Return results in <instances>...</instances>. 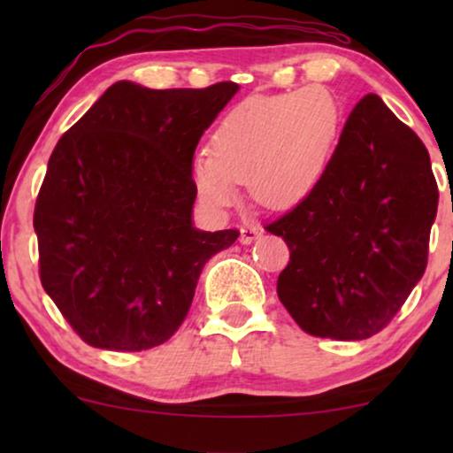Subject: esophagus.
I'll return each instance as SVG.
<instances>
[{
	"label": "esophagus",
	"instance_id": "34e87169",
	"mask_svg": "<svg viewBox=\"0 0 453 453\" xmlns=\"http://www.w3.org/2000/svg\"><path fill=\"white\" fill-rule=\"evenodd\" d=\"M262 233H264L262 226H257V225H247V226L241 228V237H239V241H241V243H243V245H250V243H253V241H256Z\"/></svg>",
	"mask_w": 453,
	"mask_h": 453
}]
</instances>
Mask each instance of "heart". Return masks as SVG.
<instances>
[{"label":"heart","instance_id":"b5f03b06","mask_svg":"<svg viewBox=\"0 0 453 453\" xmlns=\"http://www.w3.org/2000/svg\"><path fill=\"white\" fill-rule=\"evenodd\" d=\"M340 127V103L321 86L250 98L214 129L212 150L191 158L197 196L212 212H225L241 200L239 183H247L259 206H295L319 185Z\"/></svg>","mask_w":453,"mask_h":453}]
</instances>
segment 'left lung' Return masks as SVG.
<instances>
[{
  "mask_svg": "<svg viewBox=\"0 0 453 453\" xmlns=\"http://www.w3.org/2000/svg\"><path fill=\"white\" fill-rule=\"evenodd\" d=\"M437 202L418 135L377 95L361 98L318 188L265 226L290 250L278 299L311 336H373L425 274Z\"/></svg>",
  "mask_w": 453,
  "mask_h": 453,
  "instance_id": "obj_1",
  "label": "left lung"
}]
</instances>
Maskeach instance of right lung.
I'll use <instances>...</instances> for the list:
<instances>
[{"mask_svg":"<svg viewBox=\"0 0 453 453\" xmlns=\"http://www.w3.org/2000/svg\"><path fill=\"white\" fill-rule=\"evenodd\" d=\"M239 84L115 82L61 135L35 206L45 293L95 349L138 352L183 324L203 265L239 231L194 226L191 158Z\"/></svg>","mask_w":453,"mask_h":453,"instance_id":"obj_1","label":"right lung"}]
</instances>
